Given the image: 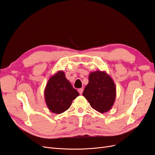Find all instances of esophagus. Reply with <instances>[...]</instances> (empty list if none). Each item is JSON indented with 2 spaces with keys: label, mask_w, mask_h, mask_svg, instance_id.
Segmentation results:
<instances>
[{
  "label": "esophagus",
  "mask_w": 155,
  "mask_h": 155,
  "mask_svg": "<svg viewBox=\"0 0 155 155\" xmlns=\"http://www.w3.org/2000/svg\"><path fill=\"white\" fill-rule=\"evenodd\" d=\"M78 91L79 93V94H83V88H79L78 89Z\"/></svg>",
  "instance_id": "obj_1"
}]
</instances>
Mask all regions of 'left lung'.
I'll list each match as a JSON object with an SVG mask.
<instances>
[{"instance_id":"left-lung-1","label":"left lung","mask_w":155,"mask_h":155,"mask_svg":"<svg viewBox=\"0 0 155 155\" xmlns=\"http://www.w3.org/2000/svg\"><path fill=\"white\" fill-rule=\"evenodd\" d=\"M88 79L83 95L93 109L101 113L107 112L114 105L116 95L113 79L106 72L100 71L91 72Z\"/></svg>"}]
</instances>
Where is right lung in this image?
I'll return each mask as SVG.
<instances>
[{
    "label": "right lung",
    "mask_w": 155,
    "mask_h": 155,
    "mask_svg": "<svg viewBox=\"0 0 155 155\" xmlns=\"http://www.w3.org/2000/svg\"><path fill=\"white\" fill-rule=\"evenodd\" d=\"M79 95L65 78L63 71H58L49 79L45 90V98L51 112L61 114L69 109L74 99Z\"/></svg>",
    "instance_id": "add662e5"
}]
</instances>
